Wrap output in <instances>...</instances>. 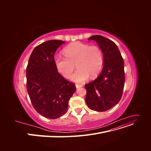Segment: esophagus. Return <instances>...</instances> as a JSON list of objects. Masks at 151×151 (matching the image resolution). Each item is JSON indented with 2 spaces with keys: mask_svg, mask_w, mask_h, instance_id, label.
Wrapping results in <instances>:
<instances>
[{
  "mask_svg": "<svg viewBox=\"0 0 151 151\" xmlns=\"http://www.w3.org/2000/svg\"><path fill=\"white\" fill-rule=\"evenodd\" d=\"M83 85H82V84H76V88H81V87H83Z\"/></svg>",
  "mask_w": 151,
  "mask_h": 151,
  "instance_id": "obj_1",
  "label": "esophagus"
}]
</instances>
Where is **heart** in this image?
Masks as SVG:
<instances>
[{
	"label": "heart",
	"mask_w": 151,
	"mask_h": 151,
	"mask_svg": "<svg viewBox=\"0 0 151 151\" xmlns=\"http://www.w3.org/2000/svg\"><path fill=\"white\" fill-rule=\"evenodd\" d=\"M65 57L57 55L54 58L57 70L65 77L69 78L75 68H78L71 77V81L83 83L89 78L96 77L101 71L104 57L101 50L98 46L76 42L63 50Z\"/></svg>",
	"instance_id": "heart-1"
}]
</instances>
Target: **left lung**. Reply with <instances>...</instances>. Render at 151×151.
<instances>
[{
	"mask_svg": "<svg viewBox=\"0 0 151 151\" xmlns=\"http://www.w3.org/2000/svg\"><path fill=\"white\" fill-rule=\"evenodd\" d=\"M102 50L103 67L94 81L85 84L86 103L96 111L111 109L121 99L125 84L124 62L119 49L113 41L100 35L91 36Z\"/></svg>",
	"mask_w": 151,
	"mask_h": 151,
	"instance_id": "left-lung-1",
	"label": "left lung"
}]
</instances>
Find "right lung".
<instances>
[{"label":"right lung","mask_w":151,"mask_h":151,"mask_svg":"<svg viewBox=\"0 0 151 151\" xmlns=\"http://www.w3.org/2000/svg\"><path fill=\"white\" fill-rule=\"evenodd\" d=\"M65 42L52 40L36 47L26 68V88L32 104L41 115L56 119L68 110L76 89L59 74L54 63L57 49Z\"/></svg>","instance_id":"add662e5"}]
</instances>
